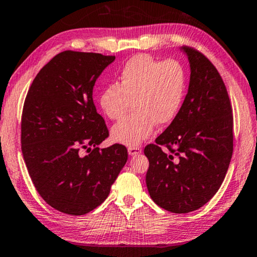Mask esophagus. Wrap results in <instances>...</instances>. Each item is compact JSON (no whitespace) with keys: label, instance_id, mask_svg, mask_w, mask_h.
<instances>
[{"label":"esophagus","instance_id":"1","mask_svg":"<svg viewBox=\"0 0 257 257\" xmlns=\"http://www.w3.org/2000/svg\"><path fill=\"white\" fill-rule=\"evenodd\" d=\"M127 152H128V155L136 156V155H139V154H141V148H139V147H128Z\"/></svg>","mask_w":257,"mask_h":257}]
</instances>
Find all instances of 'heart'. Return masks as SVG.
<instances>
[{"instance_id":"obj_1","label":"heart","mask_w":257,"mask_h":257,"mask_svg":"<svg viewBox=\"0 0 257 257\" xmlns=\"http://www.w3.org/2000/svg\"><path fill=\"white\" fill-rule=\"evenodd\" d=\"M186 76L178 62H160L148 55L132 57L121 69L116 84L98 94V105L109 119L124 116L130 102L132 113L112 126L113 142L137 147L148 139L156 124L175 119L183 104Z\"/></svg>"}]
</instances>
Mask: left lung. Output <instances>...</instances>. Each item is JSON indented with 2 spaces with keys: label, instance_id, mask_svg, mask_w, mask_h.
<instances>
[{
  "label": "left lung",
  "instance_id": "obj_1",
  "mask_svg": "<svg viewBox=\"0 0 257 257\" xmlns=\"http://www.w3.org/2000/svg\"><path fill=\"white\" fill-rule=\"evenodd\" d=\"M191 76L179 113L155 145L145 148L149 161L148 193L157 206L186 214L204 206L218 191L233 152V117L227 90L212 63L181 47ZM161 145H167L170 154Z\"/></svg>",
  "mask_w": 257,
  "mask_h": 257
}]
</instances>
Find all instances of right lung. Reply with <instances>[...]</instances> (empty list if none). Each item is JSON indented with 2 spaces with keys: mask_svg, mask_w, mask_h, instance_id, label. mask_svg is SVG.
<instances>
[{
  "mask_svg": "<svg viewBox=\"0 0 257 257\" xmlns=\"http://www.w3.org/2000/svg\"><path fill=\"white\" fill-rule=\"evenodd\" d=\"M115 58L63 51L37 74L24 103L26 168L42 199L64 214L85 215L100 206L127 161L123 145L97 147L109 133L93 87Z\"/></svg>",
  "mask_w": 257,
  "mask_h": 257,
  "instance_id": "right-lung-1",
  "label": "right lung"
}]
</instances>
